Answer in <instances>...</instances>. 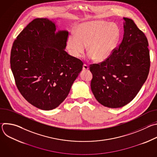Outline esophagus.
<instances>
[{
  "label": "esophagus",
  "mask_w": 157,
  "mask_h": 157,
  "mask_svg": "<svg viewBox=\"0 0 157 157\" xmlns=\"http://www.w3.org/2000/svg\"><path fill=\"white\" fill-rule=\"evenodd\" d=\"M88 69H89V67H88L87 65H86V64H84V65H83V66H82V70H83L84 71H87Z\"/></svg>",
  "instance_id": "1"
}]
</instances>
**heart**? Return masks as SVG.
<instances>
[{"mask_svg":"<svg viewBox=\"0 0 157 157\" xmlns=\"http://www.w3.org/2000/svg\"><path fill=\"white\" fill-rule=\"evenodd\" d=\"M119 27L114 23L104 21H93L78 25L75 34H70L66 47L75 58H79L87 45L89 59L104 61L114 52L120 39Z\"/></svg>","mask_w":157,"mask_h":157,"instance_id":"1","label":"heart"}]
</instances>
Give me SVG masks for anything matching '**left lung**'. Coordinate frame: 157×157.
Segmentation results:
<instances>
[{"label":"left lung","mask_w":157,"mask_h":157,"mask_svg":"<svg viewBox=\"0 0 157 157\" xmlns=\"http://www.w3.org/2000/svg\"><path fill=\"white\" fill-rule=\"evenodd\" d=\"M123 20L124 35L119 47L108 59L89 68L95 98L109 108H119L132 101L147 80L150 70L147 37L132 19Z\"/></svg>","instance_id":"left-lung-1"}]
</instances>
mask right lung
<instances>
[{
    "label": "right lung",
    "mask_w": 157,
    "mask_h": 157,
    "mask_svg": "<svg viewBox=\"0 0 157 157\" xmlns=\"http://www.w3.org/2000/svg\"><path fill=\"white\" fill-rule=\"evenodd\" d=\"M53 20L35 18L14 41L10 67L18 91L33 106L50 110L68 96L82 62L66 51L67 30Z\"/></svg>",
    "instance_id": "add662e5"
}]
</instances>
